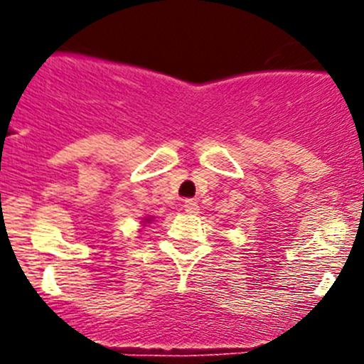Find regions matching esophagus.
I'll return each mask as SVG.
<instances>
[{"label":"esophagus","instance_id":"1","mask_svg":"<svg viewBox=\"0 0 364 364\" xmlns=\"http://www.w3.org/2000/svg\"><path fill=\"white\" fill-rule=\"evenodd\" d=\"M184 211L189 215H197L198 213V202L193 200V198H188L184 202Z\"/></svg>","mask_w":364,"mask_h":364}]
</instances>
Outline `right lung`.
I'll return each instance as SVG.
<instances>
[{
  "label": "right lung",
  "mask_w": 364,
  "mask_h": 364,
  "mask_svg": "<svg viewBox=\"0 0 364 364\" xmlns=\"http://www.w3.org/2000/svg\"><path fill=\"white\" fill-rule=\"evenodd\" d=\"M151 220V218H146V222H149Z\"/></svg>",
  "instance_id": "add662e5"
}]
</instances>
